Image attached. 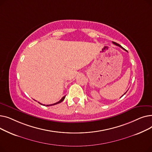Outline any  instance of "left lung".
Instances as JSON below:
<instances>
[{
  "label": "left lung",
  "mask_w": 152,
  "mask_h": 152,
  "mask_svg": "<svg viewBox=\"0 0 152 152\" xmlns=\"http://www.w3.org/2000/svg\"><path fill=\"white\" fill-rule=\"evenodd\" d=\"M113 44H114L115 45H117V46H119V47H121V48H122V49H124V48H123V47H122V46H121V45H119V44H117V43H116V42H113ZM126 93H124V94H125ZM122 95V96H121V97H122L123 96V95Z\"/></svg>",
  "instance_id": "8db88e82"
}]
</instances>
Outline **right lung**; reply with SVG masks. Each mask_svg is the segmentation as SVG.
<instances>
[{"label": "right lung", "instance_id": "1", "mask_svg": "<svg viewBox=\"0 0 152 152\" xmlns=\"http://www.w3.org/2000/svg\"><path fill=\"white\" fill-rule=\"evenodd\" d=\"M65 97H66V95L65 96H64V97H63L62 98H61V99L60 100V101H58V102H56V103H53V104H50V105H46L45 106H47V107H49V106H52V105H57V104H58V103H61V102H63V100H64V99H65ZM41 105H44V104H42V103H39Z\"/></svg>", "mask_w": 152, "mask_h": 152}]
</instances>
